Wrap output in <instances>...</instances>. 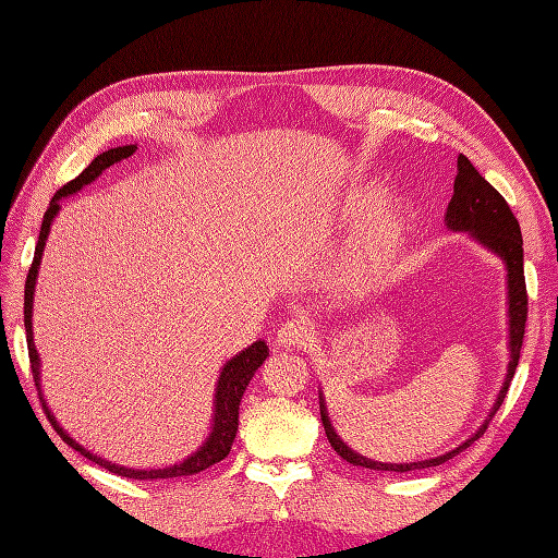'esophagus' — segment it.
<instances>
[{"mask_svg":"<svg viewBox=\"0 0 558 558\" xmlns=\"http://www.w3.org/2000/svg\"><path fill=\"white\" fill-rule=\"evenodd\" d=\"M312 340H314V328H312V324H307L305 318H293V320H289V324H283L279 328V337H277L279 347H283V349H302V347H307Z\"/></svg>","mask_w":558,"mask_h":558,"instance_id":"esophagus-1","label":"esophagus"}]
</instances>
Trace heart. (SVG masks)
<instances>
[{"label":"heart","instance_id":"obj_1","mask_svg":"<svg viewBox=\"0 0 558 558\" xmlns=\"http://www.w3.org/2000/svg\"><path fill=\"white\" fill-rule=\"evenodd\" d=\"M379 211V197L369 195L359 199L356 218L365 221ZM404 246H408V218L400 211H388L379 218L377 228L367 234V240L353 253L344 269L342 286L351 293H361L367 289L391 281L402 263Z\"/></svg>","mask_w":558,"mask_h":558}]
</instances>
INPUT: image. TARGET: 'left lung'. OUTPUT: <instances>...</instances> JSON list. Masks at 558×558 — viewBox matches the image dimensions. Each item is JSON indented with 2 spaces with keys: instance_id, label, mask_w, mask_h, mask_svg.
Wrapping results in <instances>:
<instances>
[{
  "instance_id": "8db88e82",
  "label": "left lung",
  "mask_w": 558,
  "mask_h": 558,
  "mask_svg": "<svg viewBox=\"0 0 558 558\" xmlns=\"http://www.w3.org/2000/svg\"><path fill=\"white\" fill-rule=\"evenodd\" d=\"M447 226L451 230H470L472 238H477L484 246L492 248L494 253L505 260L508 265V289H510V351H512V361L508 377H505V384L498 393V400L494 404L492 416L500 410V404L508 396L510 381L514 377V369L519 365V353H521V342H523V332H526V318H529V293H526V277H523V240H521V228L517 216L512 214L510 205L505 202V197L488 183L472 162L461 154L459 156V174H456L453 181V195L447 207ZM320 421H324L326 435L330 440V447L337 451V456H342L344 461L361 465L367 470H393V472H410V470H421V468H433L449 461L451 456L463 451L470 447L477 437L484 435L486 424L470 437L468 442L461 447H456L453 451L437 456V459L430 461H418V463H377L369 461L365 456H359L356 451H351L340 437H337L335 428L330 426V421L326 416L324 408V398H320Z\"/></svg>"
}]
</instances>
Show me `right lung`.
I'll use <instances>...</instances> for the list:
<instances>
[{"label":"right lung","mask_w":558,"mask_h":558,"mask_svg":"<svg viewBox=\"0 0 558 558\" xmlns=\"http://www.w3.org/2000/svg\"><path fill=\"white\" fill-rule=\"evenodd\" d=\"M137 146L130 144V146H118V148H109L105 154H99L86 170H83L76 179H72L70 183H64L62 189L53 195L50 199V205L44 214V223L39 230V242L35 248V260L29 265V272H27V281H25V337H27V353H29V367H32V377H35L37 384V391H39V356H37V347L35 340H32V298H35V283H37V275H39V265H41V253L46 246V238L50 232V223H53V218L60 209V199L72 195L76 191H81L83 185H88L90 181H95L102 170L111 167L113 162H121L123 158H130ZM267 359V344L265 342H256L251 344L246 351H242L240 356H234L232 361L226 363L221 377H218V386H216V416H214V428L209 440L199 447V451H195L191 459H185L179 465H170V468H162V470H134V468H123V465H116L109 463L105 459H97L90 451L83 449L78 442H74L70 435H66L60 426L56 416L48 412L46 402L41 398L39 391V400H41V408L50 421V426L53 430L62 437V440L70 445L72 449L81 451L86 459H90L93 463L107 468L109 472H116V475L121 477H130V480H172V477H189V475H197V472L207 470L209 465L223 461L226 456L230 453L232 440H234V433H238V416H240V400L246 391V386L251 381V377L256 375V369L263 365V361Z\"/></svg>","instance_id":"1"}]
</instances>
